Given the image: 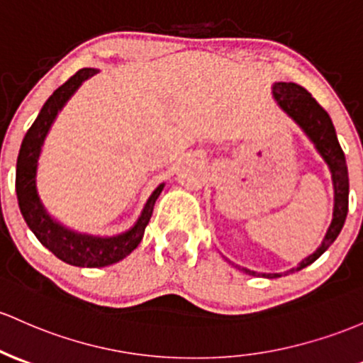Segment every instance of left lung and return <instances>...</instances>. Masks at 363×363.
Wrapping results in <instances>:
<instances>
[{"label": "left lung", "instance_id": "obj_1", "mask_svg": "<svg viewBox=\"0 0 363 363\" xmlns=\"http://www.w3.org/2000/svg\"><path fill=\"white\" fill-rule=\"evenodd\" d=\"M272 94L277 105L303 129V133L308 136L310 141L315 145L320 157L328 163L334 186L333 220H330L324 241L318 246L315 253L306 257L305 260L300 262V265L289 270V272H298V270L305 269L306 265L313 264L336 241L341 229H343L346 213H348V167H346L345 153L341 150L340 141H337L336 130H334L333 121H330L328 111L318 105L305 87L294 84V82H276L272 86ZM242 270L246 274H250V276H264L267 279L282 276V274H258L250 269Z\"/></svg>", "mask_w": 363, "mask_h": 363}]
</instances>
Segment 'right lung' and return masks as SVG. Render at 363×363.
Listing matches in <instances>:
<instances>
[{"label":"right lung","instance_id":"right-lung-1","mask_svg":"<svg viewBox=\"0 0 363 363\" xmlns=\"http://www.w3.org/2000/svg\"><path fill=\"white\" fill-rule=\"evenodd\" d=\"M96 69H81L55 91L48 101L43 105L30 129L27 130L20 146L17 158V177H15V189H17L18 206L26 218L27 225L33 230L34 236L46 246L55 257L65 264L75 267H106L117 264L127 255L133 253L143 240L146 225H148L153 206L157 198L160 196L163 184L158 186L151 193L145 208L136 220V224L125 233L111 238L91 236L67 229L55 218L50 217L46 208L39 200L38 188H35V174H38V160L41 155L43 143H45L51 123L57 118L58 111L69 101L72 94L79 89V86L86 79L93 77Z\"/></svg>","mask_w":363,"mask_h":363}]
</instances>
